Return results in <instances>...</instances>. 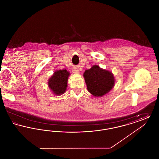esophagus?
<instances>
[{
    "label": "esophagus",
    "instance_id": "obj_1",
    "mask_svg": "<svg viewBox=\"0 0 159 159\" xmlns=\"http://www.w3.org/2000/svg\"><path fill=\"white\" fill-rule=\"evenodd\" d=\"M72 71H73V73H79V70H78V69L77 68H76V67H73V69H72Z\"/></svg>",
    "mask_w": 159,
    "mask_h": 159
}]
</instances>
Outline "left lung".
Here are the masks:
<instances>
[{"instance_id":"left-lung-1","label":"left lung","mask_w":159,"mask_h":159,"mask_svg":"<svg viewBox=\"0 0 159 159\" xmlns=\"http://www.w3.org/2000/svg\"><path fill=\"white\" fill-rule=\"evenodd\" d=\"M83 77L88 91L95 97H101L108 93L115 83L113 73L98 65H93L90 69L85 70Z\"/></svg>"}]
</instances>
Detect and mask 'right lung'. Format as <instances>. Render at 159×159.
Segmentation results:
<instances>
[{
    "mask_svg": "<svg viewBox=\"0 0 159 159\" xmlns=\"http://www.w3.org/2000/svg\"><path fill=\"white\" fill-rule=\"evenodd\" d=\"M70 72L67 70H58L48 80V87L55 95H61L67 90Z\"/></svg>",
    "mask_w": 159,
    "mask_h": 159,
    "instance_id": "obj_1",
    "label": "right lung"
}]
</instances>
